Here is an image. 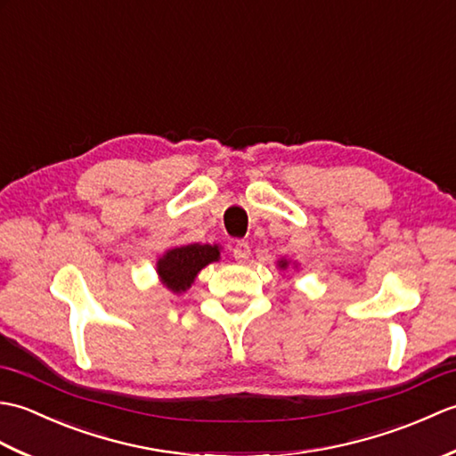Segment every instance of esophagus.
<instances>
[{"label": "esophagus", "instance_id": "obj_1", "mask_svg": "<svg viewBox=\"0 0 456 456\" xmlns=\"http://www.w3.org/2000/svg\"><path fill=\"white\" fill-rule=\"evenodd\" d=\"M233 256L239 260V263H245V260L250 256V247L245 240H237L233 247Z\"/></svg>", "mask_w": 456, "mask_h": 456}]
</instances>
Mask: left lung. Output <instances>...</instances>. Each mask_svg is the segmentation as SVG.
Instances as JSON below:
<instances>
[{"instance_id":"8db88e82","label":"left lung","mask_w":456,"mask_h":456,"mask_svg":"<svg viewBox=\"0 0 456 456\" xmlns=\"http://www.w3.org/2000/svg\"><path fill=\"white\" fill-rule=\"evenodd\" d=\"M288 265H289V263H288V260H278V266H280V268H282V270H284V268H288Z\"/></svg>"}]
</instances>
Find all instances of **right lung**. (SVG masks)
Wrapping results in <instances>:
<instances>
[{
    "label": "right lung",
    "mask_w": 456,
    "mask_h": 456,
    "mask_svg": "<svg viewBox=\"0 0 456 456\" xmlns=\"http://www.w3.org/2000/svg\"><path fill=\"white\" fill-rule=\"evenodd\" d=\"M219 260L217 245H183L170 248L157 263V273L170 292L182 294L193 284L198 273L211 263Z\"/></svg>",
    "instance_id": "right-lung-1"
}]
</instances>
